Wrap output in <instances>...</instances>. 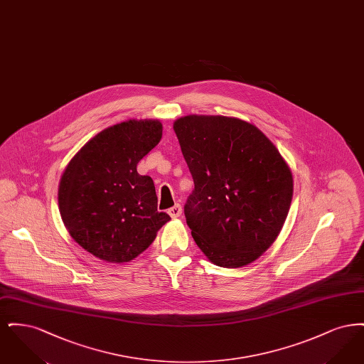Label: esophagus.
Returning <instances> with one entry per match:
<instances>
[{"label":"esophagus","instance_id":"esophagus-1","mask_svg":"<svg viewBox=\"0 0 364 364\" xmlns=\"http://www.w3.org/2000/svg\"><path fill=\"white\" fill-rule=\"evenodd\" d=\"M168 213H169V215H171L172 218H178V217L181 215V213H183V208H181L180 205H174L173 208L168 210Z\"/></svg>","mask_w":364,"mask_h":364}]
</instances>
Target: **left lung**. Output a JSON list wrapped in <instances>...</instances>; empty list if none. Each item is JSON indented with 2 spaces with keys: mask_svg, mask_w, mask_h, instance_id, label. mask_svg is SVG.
Here are the masks:
<instances>
[{
  "mask_svg": "<svg viewBox=\"0 0 364 364\" xmlns=\"http://www.w3.org/2000/svg\"><path fill=\"white\" fill-rule=\"evenodd\" d=\"M195 190L184 214L211 263L237 269L276 242L294 196L292 171L258 127L190 114L173 122Z\"/></svg>",
  "mask_w": 364,
  "mask_h": 364,
  "instance_id": "left-lung-1",
  "label": "left lung"
}]
</instances>
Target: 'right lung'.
Wrapping results in <instances>:
<instances>
[{
  "mask_svg": "<svg viewBox=\"0 0 364 364\" xmlns=\"http://www.w3.org/2000/svg\"><path fill=\"white\" fill-rule=\"evenodd\" d=\"M162 138L159 120L105 128L72 156L58 186V208L70 237L110 263L135 259L171 217L156 210L153 178L139 161Z\"/></svg>",
  "mask_w": 364,
  "mask_h": 364,
  "instance_id": "1",
  "label": "right lung"
}]
</instances>
